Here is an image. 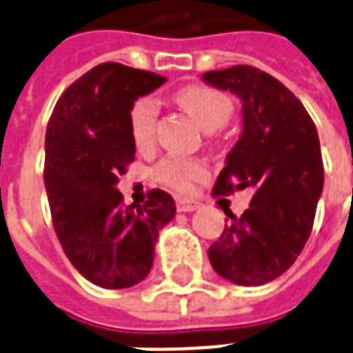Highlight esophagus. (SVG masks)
Returning <instances> with one entry per match:
<instances>
[{
    "label": "esophagus",
    "mask_w": 353,
    "mask_h": 353,
    "mask_svg": "<svg viewBox=\"0 0 353 353\" xmlns=\"http://www.w3.org/2000/svg\"><path fill=\"white\" fill-rule=\"evenodd\" d=\"M176 205H177V211H179V212H192V211H196V209H198V207H200L201 203L198 200H188V198H177Z\"/></svg>",
    "instance_id": "1"
}]
</instances>
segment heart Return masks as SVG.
<instances>
[{
	"instance_id": "obj_1",
	"label": "heart",
	"mask_w": 353,
	"mask_h": 353,
	"mask_svg": "<svg viewBox=\"0 0 353 353\" xmlns=\"http://www.w3.org/2000/svg\"><path fill=\"white\" fill-rule=\"evenodd\" d=\"M176 99L207 133L224 128L233 114V101L224 92L205 85H190L181 88ZM155 120L157 105L152 98H141L131 105L129 129L139 152H150L155 144ZM203 176L205 166L196 159L166 157L155 168V179L179 192L190 190L192 183Z\"/></svg>"
}]
</instances>
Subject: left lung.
<instances>
[{"label":"left lung","instance_id":"8db88e82","mask_svg":"<svg viewBox=\"0 0 353 353\" xmlns=\"http://www.w3.org/2000/svg\"><path fill=\"white\" fill-rule=\"evenodd\" d=\"M242 103V133L219 174L212 196L252 190L250 209L230 216L209 248L219 276L255 287L287 272L313 230L324 187L320 141L302 101L266 72L239 64L201 75Z\"/></svg>","mask_w":353,"mask_h":353}]
</instances>
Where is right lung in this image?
<instances>
[{
  "instance_id": "1",
  "label": "right lung",
  "mask_w": 353,
  "mask_h": 353,
  "mask_svg": "<svg viewBox=\"0 0 353 353\" xmlns=\"http://www.w3.org/2000/svg\"><path fill=\"white\" fill-rule=\"evenodd\" d=\"M163 75L103 63L59 98L46 129L44 185L53 228L75 270L103 289L141 283L153 265L159 231L176 201L153 188L144 205L123 207L118 176L134 159L131 105Z\"/></svg>"
}]
</instances>
